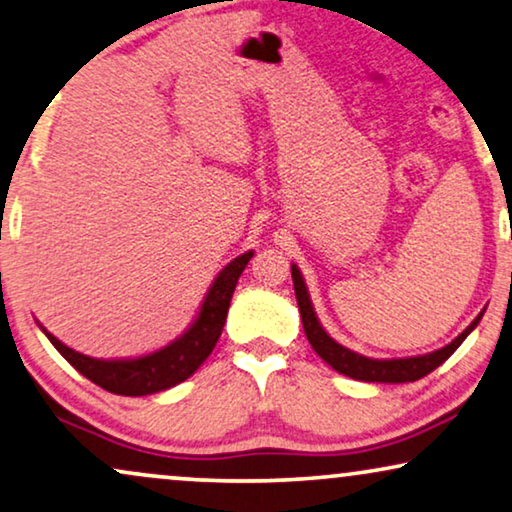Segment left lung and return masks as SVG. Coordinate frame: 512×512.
Instances as JSON below:
<instances>
[{
	"instance_id": "1",
	"label": "left lung",
	"mask_w": 512,
	"mask_h": 512,
	"mask_svg": "<svg viewBox=\"0 0 512 512\" xmlns=\"http://www.w3.org/2000/svg\"><path fill=\"white\" fill-rule=\"evenodd\" d=\"M292 283H295V295L299 304V313H302L304 332L313 351L318 353L320 358L325 360L327 365H332L339 374H346V377L358 379V381H377V384H405V381H417L426 377L428 372H433L435 367L445 363V360L452 356V353L459 349L463 339L470 335L475 325L480 323L482 313L470 323L466 330L461 332L459 337L454 339L452 344L442 346V349L426 353V356H414V358H398V360H374L365 358L360 353H353L346 346L337 344L327 332L320 327L316 313H313L309 292H306L304 278L299 274V269L292 264Z\"/></svg>"
}]
</instances>
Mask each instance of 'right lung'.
Wrapping results in <instances>:
<instances>
[{"instance_id": "1", "label": "right lung", "mask_w": 512, "mask_h": 512, "mask_svg": "<svg viewBox=\"0 0 512 512\" xmlns=\"http://www.w3.org/2000/svg\"><path fill=\"white\" fill-rule=\"evenodd\" d=\"M252 252H243L234 262L220 271L215 283L210 285L206 299H203L201 311L192 327L175 342H170L163 349L149 353V356L133 358V360H98L88 358L84 353L72 351L70 346L58 342L51 332L44 335L51 339L60 356L70 363L74 370L91 379L93 384L105 388L109 393L117 395H149L166 391V388L180 384L192 377L199 370L203 360L215 349L217 339L222 335L224 320H227L229 302L234 295L238 276L243 274L245 264L250 262Z\"/></svg>"}]
</instances>
